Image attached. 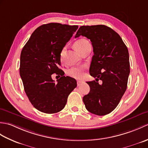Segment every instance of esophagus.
<instances>
[{
  "label": "esophagus",
  "mask_w": 148,
  "mask_h": 148,
  "mask_svg": "<svg viewBox=\"0 0 148 148\" xmlns=\"http://www.w3.org/2000/svg\"><path fill=\"white\" fill-rule=\"evenodd\" d=\"M83 83V81H77V86H80L81 84H82Z\"/></svg>",
  "instance_id": "34e87169"
}]
</instances>
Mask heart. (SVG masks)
<instances>
[{"label":"heart","instance_id":"obj_1","mask_svg":"<svg viewBox=\"0 0 148 148\" xmlns=\"http://www.w3.org/2000/svg\"><path fill=\"white\" fill-rule=\"evenodd\" d=\"M90 45V42L88 40L85 39H79L77 40L74 42V48L78 52L81 53V51L85 48V47ZM65 51V48H63L61 50L60 53V57L62 60L64 58V53ZM68 74L69 76L74 77V78H81L83 75V68L82 67H73L69 69L68 71Z\"/></svg>","mask_w":148,"mask_h":148}]
</instances>
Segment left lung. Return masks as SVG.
<instances>
[{
    "instance_id": "1",
    "label": "left lung",
    "mask_w": 148,
    "mask_h": 148,
    "mask_svg": "<svg viewBox=\"0 0 148 148\" xmlns=\"http://www.w3.org/2000/svg\"><path fill=\"white\" fill-rule=\"evenodd\" d=\"M86 37L92 42L93 53L90 74L95 80L86 82L90 90L83 97L86 109L103 116L112 112L127 90L130 74L129 54L121 37L103 25L81 26L75 37ZM99 80L103 83L100 85Z\"/></svg>"
}]
</instances>
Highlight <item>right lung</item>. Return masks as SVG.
<instances>
[{
  "label": "right lung",
  "instance_id": "add662e5",
  "mask_svg": "<svg viewBox=\"0 0 148 148\" xmlns=\"http://www.w3.org/2000/svg\"><path fill=\"white\" fill-rule=\"evenodd\" d=\"M78 29L77 25L50 23L39 27L22 49L20 74L32 106L39 111L53 114L64 108L76 80L65 76L60 53ZM61 76L57 84L51 76Z\"/></svg>",
  "mask_w": 148,
  "mask_h": 148
}]
</instances>
